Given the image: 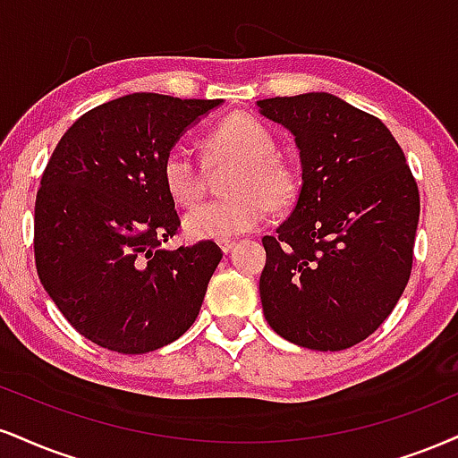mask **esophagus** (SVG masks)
I'll return each instance as SVG.
<instances>
[{
	"instance_id": "1",
	"label": "esophagus",
	"mask_w": 458,
	"mask_h": 458,
	"mask_svg": "<svg viewBox=\"0 0 458 458\" xmlns=\"http://www.w3.org/2000/svg\"><path fill=\"white\" fill-rule=\"evenodd\" d=\"M236 247V243L234 241H230V239H225V241H219V250H222L224 253H230Z\"/></svg>"
}]
</instances>
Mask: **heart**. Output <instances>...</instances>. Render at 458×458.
Masks as SVG:
<instances>
[{"label":"heart","mask_w":458,"mask_h":458,"mask_svg":"<svg viewBox=\"0 0 458 458\" xmlns=\"http://www.w3.org/2000/svg\"><path fill=\"white\" fill-rule=\"evenodd\" d=\"M207 159L213 168L233 166L224 181L222 200L185 215L183 228L191 239L225 241L250 233L264 211H284L299 194V174L277 157V140L251 114L224 119L207 139ZM162 179L176 205L194 207L207 190L202 166L185 147H173L162 162Z\"/></svg>","instance_id":"1"}]
</instances>
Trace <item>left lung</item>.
<instances>
[{
	"label": "left lung",
	"instance_id": "8db88e82",
	"mask_svg": "<svg viewBox=\"0 0 458 458\" xmlns=\"http://www.w3.org/2000/svg\"><path fill=\"white\" fill-rule=\"evenodd\" d=\"M256 106L292 131L302 168L294 211L262 239L264 318L301 348H352L376 333L410 279L418 185L386 125L333 93Z\"/></svg>",
	"mask_w": 458,
	"mask_h": 458
}]
</instances>
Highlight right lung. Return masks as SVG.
I'll list each match as a JSON object with an SVG mask.
<instances>
[{"instance_id": "obj_1", "label": "right lung", "mask_w": 458, "mask_h": 458, "mask_svg": "<svg viewBox=\"0 0 458 458\" xmlns=\"http://www.w3.org/2000/svg\"><path fill=\"white\" fill-rule=\"evenodd\" d=\"M222 102L130 93L82 114L55 147L36 196V268L93 344L147 354L198 318L224 253L213 241L162 247L181 225L162 162Z\"/></svg>"}]
</instances>
